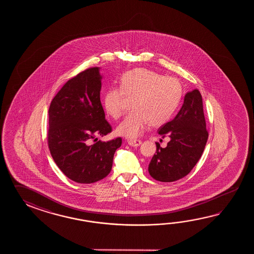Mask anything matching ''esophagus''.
<instances>
[{
	"instance_id": "obj_1",
	"label": "esophagus",
	"mask_w": 254,
	"mask_h": 254,
	"mask_svg": "<svg viewBox=\"0 0 254 254\" xmlns=\"http://www.w3.org/2000/svg\"><path fill=\"white\" fill-rule=\"evenodd\" d=\"M128 143L129 145L132 146V147H137L141 144V140H128Z\"/></svg>"
}]
</instances>
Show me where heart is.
Instances as JSON below:
<instances>
[{
	"mask_svg": "<svg viewBox=\"0 0 254 254\" xmlns=\"http://www.w3.org/2000/svg\"><path fill=\"white\" fill-rule=\"evenodd\" d=\"M183 95L180 81L154 70L138 68L126 72L121 79V88H110L103 95V106L114 119L125 114L127 97L134 100L135 111L117 127V133L137 138L151 124H166L178 107Z\"/></svg>",
	"mask_w": 254,
	"mask_h": 254,
	"instance_id": "1",
	"label": "heart"
}]
</instances>
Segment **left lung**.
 Wrapping results in <instances>:
<instances>
[{
  "instance_id": "1",
  "label": "left lung",
  "mask_w": 254,
  "mask_h": 254,
  "mask_svg": "<svg viewBox=\"0 0 254 254\" xmlns=\"http://www.w3.org/2000/svg\"><path fill=\"white\" fill-rule=\"evenodd\" d=\"M158 132L162 138H169V142L165 148L156 142V152L148 168L150 175L162 183L184 178L200 160L209 136L199 90L185 94L177 115Z\"/></svg>"
}]
</instances>
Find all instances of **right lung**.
<instances>
[{
	"instance_id": "1",
	"label": "right lung",
	"mask_w": 254,
	"mask_h": 254,
	"mask_svg": "<svg viewBox=\"0 0 254 254\" xmlns=\"http://www.w3.org/2000/svg\"><path fill=\"white\" fill-rule=\"evenodd\" d=\"M99 67L67 81L49 108L48 145L60 170L78 184H92L108 175L122 138L98 140L112 131L100 100ZM92 141H96L94 144Z\"/></svg>"
}]
</instances>
